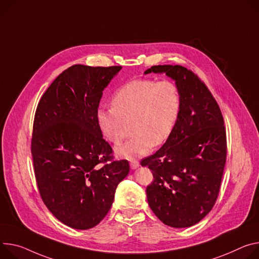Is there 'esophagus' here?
Instances as JSON below:
<instances>
[{"instance_id":"obj_1","label":"esophagus","mask_w":259,"mask_h":259,"mask_svg":"<svg viewBox=\"0 0 259 259\" xmlns=\"http://www.w3.org/2000/svg\"><path fill=\"white\" fill-rule=\"evenodd\" d=\"M130 167L132 169H136L137 167H139V162L137 160H131L130 161Z\"/></svg>"}]
</instances>
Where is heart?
I'll list each match as a JSON object with an SVG mask.
<instances>
[{
  "mask_svg": "<svg viewBox=\"0 0 259 259\" xmlns=\"http://www.w3.org/2000/svg\"><path fill=\"white\" fill-rule=\"evenodd\" d=\"M111 104L112 107L97 109V125L113 145L123 142L131 125L134 136L116 153L132 159L148 154L170 137L179 119L181 94L171 80L136 78L114 92Z\"/></svg>",
  "mask_w": 259,
  "mask_h": 259,
  "instance_id": "b5f03b06",
  "label": "heart"
}]
</instances>
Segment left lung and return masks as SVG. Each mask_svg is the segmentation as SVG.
<instances>
[{
	"label": "left lung",
	"instance_id": "left-lung-1",
	"mask_svg": "<svg viewBox=\"0 0 259 259\" xmlns=\"http://www.w3.org/2000/svg\"><path fill=\"white\" fill-rule=\"evenodd\" d=\"M152 72L176 81L181 109L166 143L140 162L154 177L147 187L148 202L164 224L189 227L209 213L219 194L227 154L224 120L209 90L191 70L158 65L145 74Z\"/></svg>",
	"mask_w": 259,
	"mask_h": 259
}]
</instances>
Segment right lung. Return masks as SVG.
<instances>
[{"label": "right lung", "mask_w": 259, "mask_h": 259, "mask_svg": "<svg viewBox=\"0 0 259 259\" xmlns=\"http://www.w3.org/2000/svg\"><path fill=\"white\" fill-rule=\"evenodd\" d=\"M121 66L73 65L41 97L31 152L40 196L52 214L74 229H89L106 216L127 160H113L97 125L103 90Z\"/></svg>", "instance_id": "1"}]
</instances>
